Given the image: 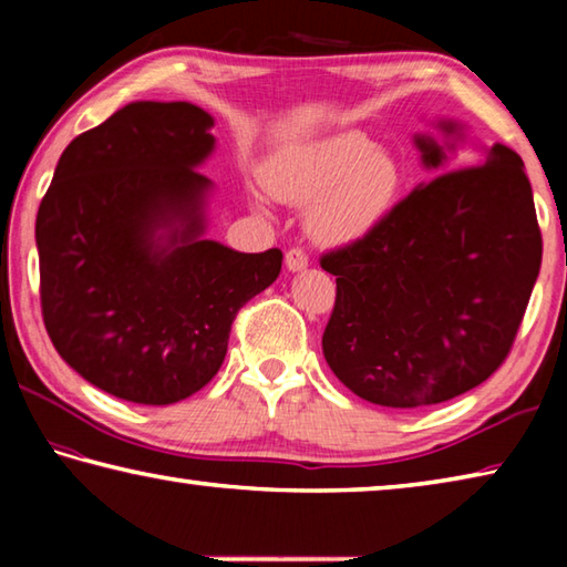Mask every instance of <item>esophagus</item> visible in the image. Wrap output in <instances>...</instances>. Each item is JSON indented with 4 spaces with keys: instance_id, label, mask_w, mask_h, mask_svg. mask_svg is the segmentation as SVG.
I'll list each match as a JSON object with an SVG mask.
<instances>
[{
    "instance_id": "34e87169",
    "label": "esophagus",
    "mask_w": 567,
    "mask_h": 567,
    "mask_svg": "<svg viewBox=\"0 0 567 567\" xmlns=\"http://www.w3.org/2000/svg\"><path fill=\"white\" fill-rule=\"evenodd\" d=\"M307 255H305V249H300V247H292V249H287V255H285V267L290 272H300V270H305L307 267Z\"/></svg>"
}]
</instances>
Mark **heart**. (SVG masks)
Listing matches in <instances>:
<instances>
[{
    "instance_id": "b5f03b06",
    "label": "heart",
    "mask_w": 567,
    "mask_h": 567,
    "mask_svg": "<svg viewBox=\"0 0 567 567\" xmlns=\"http://www.w3.org/2000/svg\"><path fill=\"white\" fill-rule=\"evenodd\" d=\"M265 185L290 205H307V229L322 245H352L370 235L400 192V165L372 150L360 132H338L275 155Z\"/></svg>"
}]
</instances>
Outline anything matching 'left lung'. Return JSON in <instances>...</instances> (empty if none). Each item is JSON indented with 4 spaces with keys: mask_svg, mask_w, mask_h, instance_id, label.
<instances>
[{
    "mask_svg": "<svg viewBox=\"0 0 567 567\" xmlns=\"http://www.w3.org/2000/svg\"><path fill=\"white\" fill-rule=\"evenodd\" d=\"M445 142L415 134L422 165L445 172L463 124ZM543 237L517 152L483 150L477 167L422 182L322 270L338 297L322 334L330 370L382 408H425L477 388L501 368L540 272Z\"/></svg>",
    "mask_w": 567,
    "mask_h": 567,
    "instance_id": "left-lung-1",
    "label": "left lung"
}]
</instances>
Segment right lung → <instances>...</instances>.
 Here are the masks:
<instances>
[{
	"instance_id": "obj_1",
	"label": "right lung",
	"mask_w": 567,
	"mask_h": 567,
	"mask_svg": "<svg viewBox=\"0 0 567 567\" xmlns=\"http://www.w3.org/2000/svg\"><path fill=\"white\" fill-rule=\"evenodd\" d=\"M213 114L130 102L74 137L37 213L42 318L60 358L110 395L172 405L217 375L239 307L282 252L207 239Z\"/></svg>"
}]
</instances>
